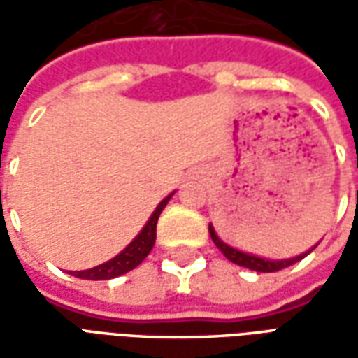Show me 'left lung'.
<instances>
[{
  "instance_id": "left-lung-1",
  "label": "left lung",
  "mask_w": 358,
  "mask_h": 358,
  "mask_svg": "<svg viewBox=\"0 0 358 358\" xmlns=\"http://www.w3.org/2000/svg\"><path fill=\"white\" fill-rule=\"evenodd\" d=\"M209 234L213 241H215V245H217L220 251H222V255L228 259V261H232L234 264H240V266H245L249 270H257V272H278V270L287 268V266H292L293 263H297L301 259H305V257L313 251V249H308L307 253H303L299 257H293V259H285V261H268V259H261V257L255 255H248V253H241L238 249L230 248V245H226L224 241L218 238L215 230H213V226H209Z\"/></svg>"
}]
</instances>
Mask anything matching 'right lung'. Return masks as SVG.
I'll list each match as a JSON object with an SVG mask.
<instances>
[{
    "instance_id": "1",
    "label": "right lung",
    "mask_w": 358,
    "mask_h": 358,
    "mask_svg": "<svg viewBox=\"0 0 358 358\" xmlns=\"http://www.w3.org/2000/svg\"><path fill=\"white\" fill-rule=\"evenodd\" d=\"M172 197V194L169 197H164L163 201L159 203V207L155 209V213L151 215V218L148 220V224L143 226L134 241L128 245V248L118 253L115 259H110L107 263L99 264V266H94L90 270H80V272H73V276L82 278V280H110V278L122 276L126 272L134 270L138 264H141V261L149 255V251L155 245L157 238V220H159V215L161 210L166 207V203Z\"/></svg>"
}]
</instances>
